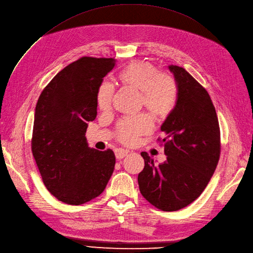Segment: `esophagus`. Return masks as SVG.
Segmentation results:
<instances>
[{
    "mask_svg": "<svg viewBox=\"0 0 253 253\" xmlns=\"http://www.w3.org/2000/svg\"><path fill=\"white\" fill-rule=\"evenodd\" d=\"M115 154H116V158L118 160H120V159H123L124 157H126L128 155V152L123 149H118V150H116Z\"/></svg>",
    "mask_w": 253,
    "mask_h": 253,
    "instance_id": "esophagus-1",
    "label": "esophagus"
}]
</instances>
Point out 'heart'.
Here are the masks:
<instances>
[{
  "instance_id": "b5f03b06",
  "label": "heart",
  "mask_w": 253,
  "mask_h": 253,
  "mask_svg": "<svg viewBox=\"0 0 253 253\" xmlns=\"http://www.w3.org/2000/svg\"><path fill=\"white\" fill-rule=\"evenodd\" d=\"M118 84L123 89L138 93L139 106H144L157 122L170 116L178 101V85L171 75L160 72L155 64L148 61H132L118 74ZM114 87L102 84L97 90L96 103L102 113L112 108ZM152 120L148 115L127 119L117 127V137L125 145H131L139 136L149 133Z\"/></svg>"
}]
</instances>
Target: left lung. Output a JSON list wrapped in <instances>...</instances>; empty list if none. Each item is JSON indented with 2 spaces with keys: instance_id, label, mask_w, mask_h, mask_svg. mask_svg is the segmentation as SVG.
Masks as SVG:
<instances>
[{
  "instance_id": "left-lung-1",
  "label": "left lung",
  "mask_w": 253,
  "mask_h": 253,
  "mask_svg": "<svg viewBox=\"0 0 253 253\" xmlns=\"http://www.w3.org/2000/svg\"><path fill=\"white\" fill-rule=\"evenodd\" d=\"M178 85V101L161 131L167 160L156 164L141 152L145 168L138 173L139 191L162 211H178L207 187L220 156V129L205 87L184 68L169 66Z\"/></svg>"
}]
</instances>
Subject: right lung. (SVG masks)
Segmentation results:
<instances>
[{"label": "right lung", "mask_w": 253, "mask_h": 253, "mask_svg": "<svg viewBox=\"0 0 253 253\" xmlns=\"http://www.w3.org/2000/svg\"><path fill=\"white\" fill-rule=\"evenodd\" d=\"M115 59L83 57L61 70L36 104L32 153L47 190L68 205L99 196L111 179L116 157L111 149L87 146V123L97 116L96 94Z\"/></svg>", "instance_id": "add662e5"}]
</instances>
